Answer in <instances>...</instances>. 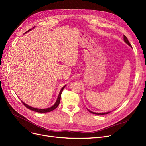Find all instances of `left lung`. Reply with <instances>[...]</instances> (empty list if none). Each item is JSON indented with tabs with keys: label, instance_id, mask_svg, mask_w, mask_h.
I'll return each mask as SVG.
<instances>
[{
	"label": "left lung",
	"instance_id": "1",
	"mask_svg": "<svg viewBox=\"0 0 146 146\" xmlns=\"http://www.w3.org/2000/svg\"><path fill=\"white\" fill-rule=\"evenodd\" d=\"M123 39H124V41L128 44V45H129L131 47H132V46H131V45L130 44V43L129 42V41H128V39H127V37H126L125 35H123ZM89 111L90 112H91V113H93V114H95V115H106V114H108V113H109L110 112H107V113H94V112H92V111H90L89 110Z\"/></svg>",
	"mask_w": 146,
	"mask_h": 146
}]
</instances>
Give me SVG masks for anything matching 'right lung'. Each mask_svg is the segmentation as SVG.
Wrapping results in <instances>:
<instances>
[{"label":"right lung","instance_id":"1","mask_svg":"<svg viewBox=\"0 0 146 146\" xmlns=\"http://www.w3.org/2000/svg\"><path fill=\"white\" fill-rule=\"evenodd\" d=\"M30 30H31V29H29L27 31H30ZM26 32H27V31H26ZM65 86H66V85L64 86H63V87L61 88V91H60V94H59V95H58V98H57V100H56V101L55 102V103L54 104V105H53L52 107H49V108L45 109H39L34 108V107H30V106L27 105L26 104H25L24 102H23V101H22V103H23V104H24L25 106H26V107H27V108L28 109L31 110H33V111H36V112H38V113H48V112H50V111H51L54 110V109H55L56 108V107H57L58 106V105H59V104H60V103L61 95V93H62V92L63 89H64V88H65Z\"/></svg>","mask_w":146,"mask_h":146}]
</instances>
